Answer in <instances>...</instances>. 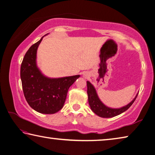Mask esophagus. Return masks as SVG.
I'll use <instances>...</instances> for the list:
<instances>
[{"label":"esophagus","instance_id":"34e87169","mask_svg":"<svg viewBox=\"0 0 155 155\" xmlns=\"http://www.w3.org/2000/svg\"><path fill=\"white\" fill-rule=\"evenodd\" d=\"M85 77H88L89 76H88V74H85Z\"/></svg>","mask_w":155,"mask_h":155}]
</instances>
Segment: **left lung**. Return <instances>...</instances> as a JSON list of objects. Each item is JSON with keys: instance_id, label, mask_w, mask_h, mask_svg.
Returning a JSON list of instances; mask_svg holds the SVG:
<instances>
[{"instance_id": "8db88e82", "label": "left lung", "mask_w": 155, "mask_h": 155, "mask_svg": "<svg viewBox=\"0 0 155 155\" xmlns=\"http://www.w3.org/2000/svg\"><path fill=\"white\" fill-rule=\"evenodd\" d=\"M87 86L88 102L90 106V108L92 110V111L94 114H96L97 115H98V116L101 117H113L122 114L123 112L127 111L132 105L138 95L137 94L136 95L135 98L129 104H128L127 105L119 109H112L105 106L102 103L101 100L99 99L98 95H97L95 88H94V86L91 85V83L89 82V81H87Z\"/></svg>"}]
</instances>
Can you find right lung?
Returning a JSON list of instances; mask_svg holds the SVG:
<instances>
[{
	"instance_id": "1",
	"label": "right lung",
	"mask_w": 155,
	"mask_h": 155,
	"mask_svg": "<svg viewBox=\"0 0 155 155\" xmlns=\"http://www.w3.org/2000/svg\"><path fill=\"white\" fill-rule=\"evenodd\" d=\"M42 38L26 52L20 78L25 97L31 108L41 114H53L64 107L68 89L80 75L50 78L41 74L36 64V54Z\"/></svg>"
}]
</instances>
